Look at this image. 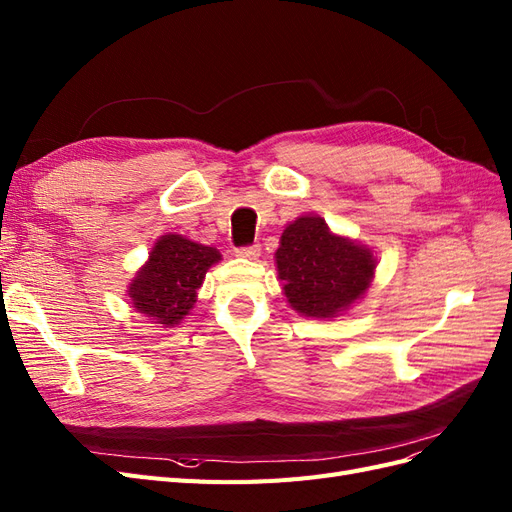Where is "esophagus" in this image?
Segmentation results:
<instances>
[{"mask_svg": "<svg viewBox=\"0 0 512 512\" xmlns=\"http://www.w3.org/2000/svg\"><path fill=\"white\" fill-rule=\"evenodd\" d=\"M235 254L239 256V258H256L258 254H260V245L258 243H254V245H243V247H237L235 250Z\"/></svg>", "mask_w": 512, "mask_h": 512, "instance_id": "obj_1", "label": "esophagus"}]
</instances>
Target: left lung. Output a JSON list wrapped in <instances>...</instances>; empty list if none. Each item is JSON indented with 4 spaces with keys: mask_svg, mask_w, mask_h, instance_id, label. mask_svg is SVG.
<instances>
[{
    "mask_svg": "<svg viewBox=\"0 0 512 512\" xmlns=\"http://www.w3.org/2000/svg\"><path fill=\"white\" fill-rule=\"evenodd\" d=\"M275 260L290 305L316 318H329L361 299L376 269L367 247L335 237L312 215L286 226Z\"/></svg>",
    "mask_w": 512,
    "mask_h": 512,
    "instance_id": "left-lung-1",
    "label": "left lung"
}]
</instances>
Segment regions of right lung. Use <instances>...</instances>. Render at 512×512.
Returning <instances> with one entry per match:
<instances>
[{
    "instance_id": "right-lung-1",
    "label": "right lung",
    "mask_w": 512,
    "mask_h": 512,
    "mask_svg": "<svg viewBox=\"0 0 512 512\" xmlns=\"http://www.w3.org/2000/svg\"><path fill=\"white\" fill-rule=\"evenodd\" d=\"M220 258L215 247L164 235L130 284L132 307L164 327H175L194 307L207 269Z\"/></svg>"
}]
</instances>
